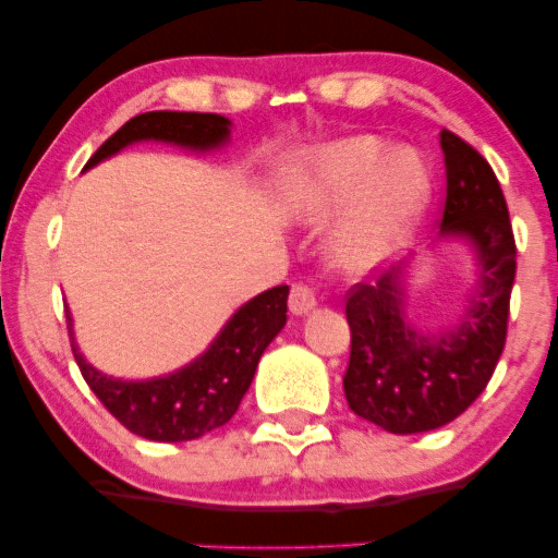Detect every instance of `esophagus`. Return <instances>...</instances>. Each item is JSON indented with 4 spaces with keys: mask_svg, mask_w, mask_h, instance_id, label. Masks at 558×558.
I'll return each mask as SVG.
<instances>
[{
    "mask_svg": "<svg viewBox=\"0 0 558 558\" xmlns=\"http://www.w3.org/2000/svg\"><path fill=\"white\" fill-rule=\"evenodd\" d=\"M315 304V289L307 284H292V292H289V310H292L294 315H304V312H310Z\"/></svg>",
    "mask_w": 558,
    "mask_h": 558,
    "instance_id": "esophagus-1",
    "label": "esophagus"
}]
</instances>
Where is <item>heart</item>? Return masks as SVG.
Segmentation results:
<instances>
[{"mask_svg":"<svg viewBox=\"0 0 558 558\" xmlns=\"http://www.w3.org/2000/svg\"><path fill=\"white\" fill-rule=\"evenodd\" d=\"M429 167L416 149H393L378 136H353L317 149L289 182V213L310 223L342 216L330 256L342 271L363 274L391 262L411 241L429 203Z\"/></svg>","mask_w":558,"mask_h":558,"instance_id":"obj_1","label":"heart"}]
</instances>
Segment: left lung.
<instances>
[{
    "label": "left lung",
    "mask_w": 558,
    "mask_h": 558,
    "mask_svg": "<svg viewBox=\"0 0 558 558\" xmlns=\"http://www.w3.org/2000/svg\"><path fill=\"white\" fill-rule=\"evenodd\" d=\"M439 144L447 174L439 233L468 239L480 266L460 325L424 335L407 323L403 266H391L376 284H355L345 302L348 407L391 434L454 422L485 391L508 335L515 239L506 195L487 159L462 136L441 129Z\"/></svg>",
    "instance_id": "left-lung-1"
}]
</instances>
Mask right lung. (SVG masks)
Listing matches in <instances>:
<instances>
[{
	"mask_svg": "<svg viewBox=\"0 0 558 558\" xmlns=\"http://www.w3.org/2000/svg\"><path fill=\"white\" fill-rule=\"evenodd\" d=\"M231 121L218 113L147 111L129 119L111 134L86 167L117 155L126 144L142 140L172 142L190 149L220 147L231 134ZM289 287L266 289L243 304L201 357L170 376L151 380H121L104 376L71 348L81 376L96 399L136 437L151 441H187L223 426L254 380L258 357L287 323ZM71 325V315H68ZM71 330V327H68Z\"/></svg>",
	"mask_w": 558,
	"mask_h": 558,
	"instance_id": "obj_1",
	"label": "right lung"
}]
</instances>
